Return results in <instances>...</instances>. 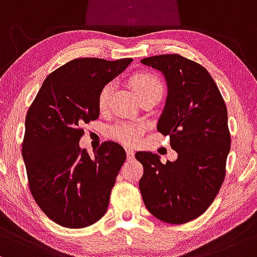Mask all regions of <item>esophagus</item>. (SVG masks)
Here are the masks:
<instances>
[{
    "mask_svg": "<svg viewBox=\"0 0 257 257\" xmlns=\"http://www.w3.org/2000/svg\"><path fill=\"white\" fill-rule=\"evenodd\" d=\"M126 157H127L128 160H132L135 158V152L132 149H126Z\"/></svg>",
    "mask_w": 257,
    "mask_h": 257,
    "instance_id": "obj_1",
    "label": "esophagus"
}]
</instances>
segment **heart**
Instances as JSON below:
<instances>
[{
	"label": "heart",
	"mask_w": 257,
	"mask_h": 257,
	"mask_svg": "<svg viewBox=\"0 0 257 257\" xmlns=\"http://www.w3.org/2000/svg\"><path fill=\"white\" fill-rule=\"evenodd\" d=\"M131 83L140 99L144 97H155L160 99L163 97V82L157 75L151 73V71H140V73L135 74L131 77ZM113 88V82L105 83L100 88L97 99L99 110L104 111L108 108ZM144 130H146V125L143 122H120L110 128V135L121 143L127 144V146H135L140 141Z\"/></svg>",
	"instance_id": "b5f03b06"
}]
</instances>
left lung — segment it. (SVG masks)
<instances>
[{"instance_id":"8db88e82","label":"left lung","mask_w":257,"mask_h":257,"mask_svg":"<svg viewBox=\"0 0 257 257\" xmlns=\"http://www.w3.org/2000/svg\"><path fill=\"white\" fill-rule=\"evenodd\" d=\"M161 71L167 97L158 131L170 136L177 159L163 164L158 154L137 152L143 165L140 191L153 216L181 224L211 205L226 175L230 149L227 108L209 71L180 54L141 60Z\"/></svg>"}]
</instances>
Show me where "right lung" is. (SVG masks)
Masks as SVG:
<instances>
[{"label": "right lung", "mask_w": 257, "mask_h": 257, "mask_svg": "<svg viewBox=\"0 0 257 257\" xmlns=\"http://www.w3.org/2000/svg\"><path fill=\"white\" fill-rule=\"evenodd\" d=\"M131 62L70 60L46 77L29 108L22 151L29 186L37 205L60 226L83 228L106 212L125 149L104 142L90 157L79 142L83 123L99 116L100 88Z\"/></svg>", "instance_id": "obj_1"}]
</instances>
